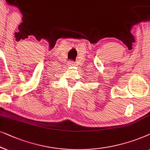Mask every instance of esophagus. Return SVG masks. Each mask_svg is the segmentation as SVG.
Masks as SVG:
<instances>
[{
	"label": "esophagus",
	"instance_id": "1",
	"mask_svg": "<svg viewBox=\"0 0 150 150\" xmlns=\"http://www.w3.org/2000/svg\"><path fill=\"white\" fill-rule=\"evenodd\" d=\"M74 65V62H71V61H70V62H69V66H73Z\"/></svg>",
	"mask_w": 150,
	"mask_h": 150
}]
</instances>
